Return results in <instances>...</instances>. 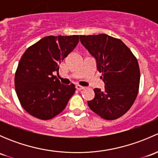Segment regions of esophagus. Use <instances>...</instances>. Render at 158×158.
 Returning a JSON list of instances; mask_svg holds the SVG:
<instances>
[{
    "label": "esophagus",
    "mask_w": 158,
    "mask_h": 158,
    "mask_svg": "<svg viewBox=\"0 0 158 158\" xmlns=\"http://www.w3.org/2000/svg\"><path fill=\"white\" fill-rule=\"evenodd\" d=\"M76 89H78V90H82V89H85V87L82 86V85H76Z\"/></svg>",
    "instance_id": "34e87169"
}]
</instances>
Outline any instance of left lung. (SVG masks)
<instances>
[{
	"mask_svg": "<svg viewBox=\"0 0 158 158\" xmlns=\"http://www.w3.org/2000/svg\"><path fill=\"white\" fill-rule=\"evenodd\" d=\"M82 45L96 60L105 89H94L95 97L88 101L92 111L106 120L125 114L135 102L139 90L140 69L131 49L120 39L107 34L80 35Z\"/></svg>",
	"mask_w": 158,
	"mask_h": 158,
	"instance_id": "obj_1",
	"label": "left lung"
}]
</instances>
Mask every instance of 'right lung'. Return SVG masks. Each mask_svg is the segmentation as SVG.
<instances>
[{
  "label": "right lung",
  "mask_w": 158,
  "mask_h": 158,
  "mask_svg": "<svg viewBox=\"0 0 158 158\" xmlns=\"http://www.w3.org/2000/svg\"><path fill=\"white\" fill-rule=\"evenodd\" d=\"M79 35L45 36L28 47L15 73L14 84L22 107L33 117L49 120L66 108L76 86L60 84V64L79 43Z\"/></svg>",
  "instance_id": "obj_1"
}]
</instances>
